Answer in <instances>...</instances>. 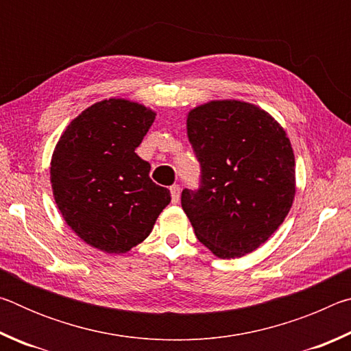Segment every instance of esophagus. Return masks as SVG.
Wrapping results in <instances>:
<instances>
[{
	"label": "esophagus",
	"instance_id": "34e87169",
	"mask_svg": "<svg viewBox=\"0 0 351 351\" xmlns=\"http://www.w3.org/2000/svg\"><path fill=\"white\" fill-rule=\"evenodd\" d=\"M180 193H181V189L178 184H173V186L170 187V195H171V203L176 204L178 201H180Z\"/></svg>",
	"mask_w": 351,
	"mask_h": 351
}]
</instances>
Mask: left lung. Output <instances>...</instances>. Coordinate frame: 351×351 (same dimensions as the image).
Masks as SVG:
<instances>
[{
    "label": "left lung",
    "mask_w": 351,
    "mask_h": 351,
    "mask_svg": "<svg viewBox=\"0 0 351 351\" xmlns=\"http://www.w3.org/2000/svg\"><path fill=\"white\" fill-rule=\"evenodd\" d=\"M187 136L201 165L199 187L181 193L195 235L219 258L255 251L294 201L295 162L287 133L252 104L212 100L189 112Z\"/></svg>",
    "instance_id": "obj_1"
}]
</instances>
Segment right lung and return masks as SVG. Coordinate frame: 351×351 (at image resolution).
<instances>
[{
	"label": "right lung",
	"instance_id": "add662e5",
	"mask_svg": "<svg viewBox=\"0 0 351 351\" xmlns=\"http://www.w3.org/2000/svg\"><path fill=\"white\" fill-rule=\"evenodd\" d=\"M154 116L125 99L102 100L69 123L52 154L58 210L83 241L104 252L125 254L144 241L171 199L134 153Z\"/></svg>",
	"mask_w": 351,
	"mask_h": 351
}]
</instances>
